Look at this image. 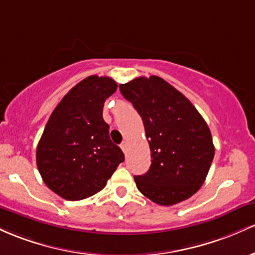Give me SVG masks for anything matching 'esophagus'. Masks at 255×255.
Instances as JSON below:
<instances>
[{"label":"esophagus","instance_id":"obj_1","mask_svg":"<svg viewBox=\"0 0 255 255\" xmlns=\"http://www.w3.org/2000/svg\"><path fill=\"white\" fill-rule=\"evenodd\" d=\"M120 148H122L124 153H127V151H128V143L127 142H123L122 144H120Z\"/></svg>","mask_w":255,"mask_h":255}]
</instances>
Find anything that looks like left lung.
Returning a JSON list of instances; mask_svg holds the SVG:
<instances>
[{
    "mask_svg": "<svg viewBox=\"0 0 255 255\" xmlns=\"http://www.w3.org/2000/svg\"><path fill=\"white\" fill-rule=\"evenodd\" d=\"M119 89L141 116L153 159L147 173L133 177L137 189L161 206L189 199L204 184L214 156L201 114L158 76L138 77Z\"/></svg>",
    "mask_w": 255,
    "mask_h": 255,
    "instance_id": "obj_1",
    "label": "left lung"
}]
</instances>
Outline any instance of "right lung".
I'll list each match as a JSON object with an SVG mask.
<instances>
[{
    "label": "right lung",
    "instance_id": "1",
    "mask_svg": "<svg viewBox=\"0 0 255 255\" xmlns=\"http://www.w3.org/2000/svg\"><path fill=\"white\" fill-rule=\"evenodd\" d=\"M117 87L110 77L83 79L59 102L45 125L37 145V167L47 187L65 200L99 193L124 161L102 117L106 99Z\"/></svg>",
    "mask_w": 255,
    "mask_h": 255
}]
</instances>
